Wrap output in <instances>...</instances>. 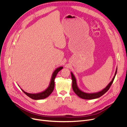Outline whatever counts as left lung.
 Listing matches in <instances>:
<instances>
[{"label":"left lung","instance_id":"1","mask_svg":"<svg viewBox=\"0 0 127 127\" xmlns=\"http://www.w3.org/2000/svg\"><path fill=\"white\" fill-rule=\"evenodd\" d=\"M117 72V67L116 70V72L115 74V75L113 77V78L112 79L111 81L108 84V85L105 88L103 89L101 91H99L98 92L96 93H88L84 92L82 91H81L80 89H79L77 86V81H76V79L75 78V76L74 75V74L72 73V72H71V76H72V88L73 90V91L74 93L76 94L79 97L82 99H96V98H98L103 95L105 94L108 90L109 88L110 87L112 83H113V81L115 79V77L116 75Z\"/></svg>","mask_w":127,"mask_h":127}]
</instances>
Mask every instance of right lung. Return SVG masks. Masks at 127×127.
Segmentation results:
<instances>
[{"label": "right lung", "instance_id": "add662e5", "mask_svg": "<svg viewBox=\"0 0 127 127\" xmlns=\"http://www.w3.org/2000/svg\"><path fill=\"white\" fill-rule=\"evenodd\" d=\"M63 67L62 66L59 67L55 69V71L53 72L52 75L51 79L50 81V83L48 87L47 88L46 90L43 92L36 93V94H31L28 93L23 91L22 89L21 88V90L22 91V92L24 93L26 95H27L28 97H29L32 99L34 100H40V99H43L44 98H46L49 96L53 92L54 88V79L56 76V75L58 73V72L61 71Z\"/></svg>", "mask_w": 127, "mask_h": 127}]
</instances>
